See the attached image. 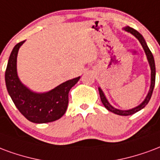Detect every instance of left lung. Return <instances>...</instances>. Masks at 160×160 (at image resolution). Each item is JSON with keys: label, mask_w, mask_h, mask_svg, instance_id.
<instances>
[{"label": "left lung", "mask_w": 160, "mask_h": 160, "mask_svg": "<svg viewBox=\"0 0 160 160\" xmlns=\"http://www.w3.org/2000/svg\"><path fill=\"white\" fill-rule=\"evenodd\" d=\"M125 31L129 32V33H131L132 35H134L135 37L137 38V40L140 41L141 45H142V47H143V49L145 51V53H146V56L148 60V62H149L150 65V68H151V86H150V89L149 92L148 93V95H147L146 98H145V100L140 104V105H138L137 107L134 108H131V109L129 110H120V109H117L115 108H113L111 104L108 102L107 98L104 95V93L102 92V89L99 87L98 88V91H99V94H100V98H101V101L102 102V104L104 105V107L106 108L108 111L110 112H112L113 113H116L118 115H122V116H128V115H131V114H133V113H137L138 111H140L141 109H142L143 108L146 106L147 104L148 103V102H149L150 98L152 97V91H153V88H154V85H155V62H154V58H153V56H152V52H151V51L149 50V48L148 47V45H147L146 41L144 40V38L142 37V35H141L140 33L138 31H137L136 29H132L131 27H125L124 28Z\"/></svg>", "instance_id": "8db88e82"}]
</instances>
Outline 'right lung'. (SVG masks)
<instances>
[{"instance_id": "add662e5", "label": "right lung", "mask_w": 160, "mask_h": 160, "mask_svg": "<svg viewBox=\"0 0 160 160\" xmlns=\"http://www.w3.org/2000/svg\"><path fill=\"white\" fill-rule=\"evenodd\" d=\"M24 41L13 47L8 59L5 73L7 89L15 106L28 120L36 124L52 122L65 113L68 104V92L80 77L63 82L45 93L30 91L22 84L17 74L18 52Z\"/></svg>"}]
</instances>
